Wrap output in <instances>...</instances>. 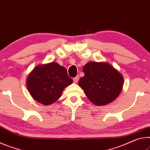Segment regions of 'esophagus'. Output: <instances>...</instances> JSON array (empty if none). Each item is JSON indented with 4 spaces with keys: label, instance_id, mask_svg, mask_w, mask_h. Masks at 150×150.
Here are the masks:
<instances>
[{
    "label": "esophagus",
    "instance_id": "1",
    "mask_svg": "<svg viewBox=\"0 0 150 150\" xmlns=\"http://www.w3.org/2000/svg\"><path fill=\"white\" fill-rule=\"evenodd\" d=\"M79 78H80V77H79V76H76V77H74L73 78V81H74V82H75V83H77L78 82V80H79Z\"/></svg>",
    "mask_w": 150,
    "mask_h": 150
}]
</instances>
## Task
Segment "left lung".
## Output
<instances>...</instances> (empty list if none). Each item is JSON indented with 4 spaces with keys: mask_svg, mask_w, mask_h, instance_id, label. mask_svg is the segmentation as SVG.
Segmentation results:
<instances>
[{
    "mask_svg": "<svg viewBox=\"0 0 150 150\" xmlns=\"http://www.w3.org/2000/svg\"><path fill=\"white\" fill-rule=\"evenodd\" d=\"M83 72L84 76L80 78L78 85L94 104H109L121 92L123 77L110 64L90 62L84 66Z\"/></svg>",
    "mask_w": 150,
    "mask_h": 150,
    "instance_id": "8db88e82",
    "label": "left lung"
}]
</instances>
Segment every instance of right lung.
<instances>
[{
    "instance_id": "right-lung-1",
    "label": "right lung",
    "mask_w": 150,
    "mask_h": 150,
    "mask_svg": "<svg viewBox=\"0 0 150 150\" xmlns=\"http://www.w3.org/2000/svg\"><path fill=\"white\" fill-rule=\"evenodd\" d=\"M72 82L64 67L51 62L36 66L27 78L26 86L36 101L50 105L60 98L63 90Z\"/></svg>"
}]
</instances>
